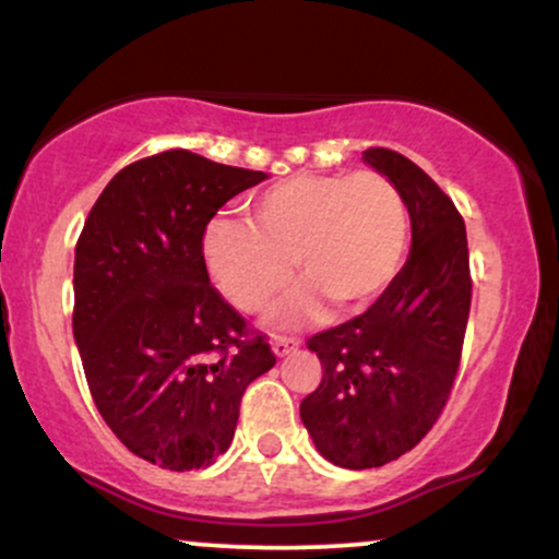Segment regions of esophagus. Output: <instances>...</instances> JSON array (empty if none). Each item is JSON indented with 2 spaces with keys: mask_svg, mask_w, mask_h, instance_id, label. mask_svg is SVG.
<instances>
[{
  "mask_svg": "<svg viewBox=\"0 0 559 559\" xmlns=\"http://www.w3.org/2000/svg\"><path fill=\"white\" fill-rule=\"evenodd\" d=\"M271 346H273L275 357H286V355H292V352L299 349V338H292V336H273Z\"/></svg>",
  "mask_w": 559,
  "mask_h": 559,
  "instance_id": "34e87169",
  "label": "esophagus"
}]
</instances>
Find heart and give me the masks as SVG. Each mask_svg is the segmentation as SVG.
<instances>
[{"mask_svg": "<svg viewBox=\"0 0 559 559\" xmlns=\"http://www.w3.org/2000/svg\"><path fill=\"white\" fill-rule=\"evenodd\" d=\"M252 221L215 217L204 230V262L217 288L243 312L265 310L288 286L294 262L307 286L273 320L316 318L323 297L362 307L389 288L409 243L402 191L383 173H299L249 204Z\"/></svg>", "mask_w": 559, "mask_h": 559, "instance_id": "b5f03b06", "label": "heart"}]
</instances>
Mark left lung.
<instances>
[{
	"mask_svg": "<svg viewBox=\"0 0 559 559\" xmlns=\"http://www.w3.org/2000/svg\"><path fill=\"white\" fill-rule=\"evenodd\" d=\"M362 159L402 191L413 247L362 316L307 338L323 381L301 400V423L318 452L349 471L402 457L439 420L473 294L465 221L452 199L400 152L370 146Z\"/></svg>",
	"mask_w": 559,
	"mask_h": 559,
	"instance_id": "obj_1",
	"label": "left lung"
}]
</instances>
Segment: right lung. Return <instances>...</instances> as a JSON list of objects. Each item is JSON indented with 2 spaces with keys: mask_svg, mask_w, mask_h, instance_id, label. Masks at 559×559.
<instances>
[{
  "mask_svg": "<svg viewBox=\"0 0 559 559\" xmlns=\"http://www.w3.org/2000/svg\"><path fill=\"white\" fill-rule=\"evenodd\" d=\"M262 170L189 150L126 165L75 243L73 336L96 409L133 454L165 471L215 463L243 391L275 355L204 265V230Z\"/></svg>",
  "mask_w": 559,
  "mask_h": 559,
  "instance_id": "right-lung-1",
  "label": "right lung"
}]
</instances>
